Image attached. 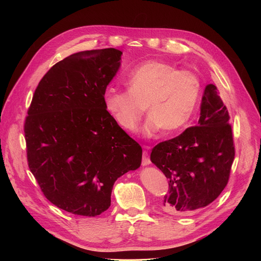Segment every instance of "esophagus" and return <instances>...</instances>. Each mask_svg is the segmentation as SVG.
I'll return each instance as SVG.
<instances>
[{"mask_svg": "<svg viewBox=\"0 0 261 261\" xmlns=\"http://www.w3.org/2000/svg\"><path fill=\"white\" fill-rule=\"evenodd\" d=\"M145 148H146V149H149L150 147L145 146ZM150 163H151V161H150V158H149L148 151H147V150H144V151H143V162H142L143 166H147V165H149Z\"/></svg>", "mask_w": 261, "mask_h": 261, "instance_id": "obj_1", "label": "esophagus"}]
</instances>
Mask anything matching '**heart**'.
<instances>
[{"instance_id": "heart-1", "label": "heart", "mask_w": 261, "mask_h": 261, "mask_svg": "<svg viewBox=\"0 0 261 261\" xmlns=\"http://www.w3.org/2000/svg\"><path fill=\"white\" fill-rule=\"evenodd\" d=\"M129 91L109 88L103 100L108 112L117 125L135 132L145 114V138H154L164 131H180L187 126L197 108L201 82L198 75L188 70H177L169 62L149 60L136 67L126 78Z\"/></svg>"}]
</instances>
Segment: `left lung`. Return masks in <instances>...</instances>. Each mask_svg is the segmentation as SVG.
Masks as SVG:
<instances>
[{"mask_svg":"<svg viewBox=\"0 0 261 261\" xmlns=\"http://www.w3.org/2000/svg\"><path fill=\"white\" fill-rule=\"evenodd\" d=\"M235 147L229 115L217 87L207 85L200 106L198 126L162 142L150 160L168 179L165 211L189 215L207 206L225 188Z\"/></svg>","mask_w":261,"mask_h":261,"instance_id":"obj_1","label":"left lung"}]
</instances>
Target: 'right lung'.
Returning a JSON list of instances; mask_svg holds the SVG:
<instances>
[{
	"mask_svg": "<svg viewBox=\"0 0 261 261\" xmlns=\"http://www.w3.org/2000/svg\"><path fill=\"white\" fill-rule=\"evenodd\" d=\"M122 53L79 51L40 80L24 133L29 167L46 199L74 215L95 217L111 205L115 181L142 163V147L105 106Z\"/></svg>",
	"mask_w": 261,
	"mask_h": 261,
	"instance_id": "add662e5",
	"label": "right lung"
}]
</instances>
